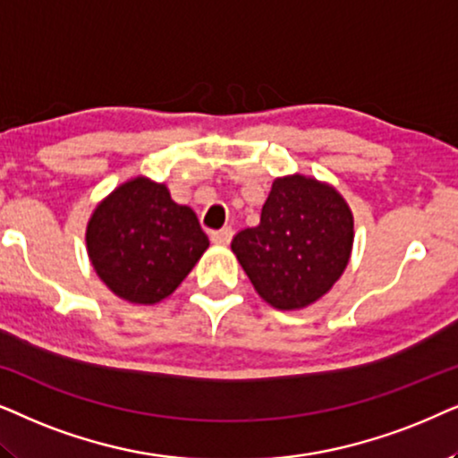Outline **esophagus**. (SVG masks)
I'll list each match as a JSON object with an SVG mask.
<instances>
[{
  "label": "esophagus",
  "instance_id": "1",
  "mask_svg": "<svg viewBox=\"0 0 458 458\" xmlns=\"http://www.w3.org/2000/svg\"><path fill=\"white\" fill-rule=\"evenodd\" d=\"M233 234H234L233 228H230V225H224V228L213 230V233H211V241L217 242V245H228L230 239H233Z\"/></svg>",
  "mask_w": 458,
  "mask_h": 458
}]
</instances>
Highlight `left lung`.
Returning a JSON list of instances; mask_svg holds the SVG:
<instances>
[{"label": "left lung", "instance_id": "obj_1", "mask_svg": "<svg viewBox=\"0 0 458 458\" xmlns=\"http://www.w3.org/2000/svg\"><path fill=\"white\" fill-rule=\"evenodd\" d=\"M350 207L335 188L303 175L274 180L259 224L234 234L233 251L255 291L278 310L320 300L345 270Z\"/></svg>", "mask_w": 458, "mask_h": 458}]
</instances>
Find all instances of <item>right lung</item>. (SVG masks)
Here are the masks:
<instances>
[{"label": "right lung", "instance_id": "1", "mask_svg": "<svg viewBox=\"0 0 458 458\" xmlns=\"http://www.w3.org/2000/svg\"><path fill=\"white\" fill-rule=\"evenodd\" d=\"M207 247L197 213L146 178L119 186L88 224L94 270L114 295L131 303L172 295Z\"/></svg>", "mask_w": 458, "mask_h": 458}]
</instances>
